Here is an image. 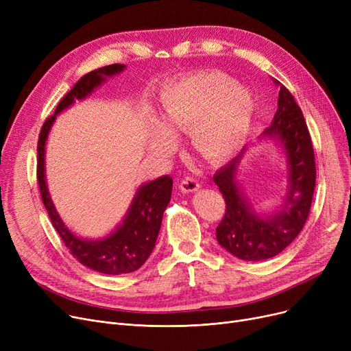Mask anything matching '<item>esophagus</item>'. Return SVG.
<instances>
[{"label": "esophagus", "instance_id": "34e87169", "mask_svg": "<svg viewBox=\"0 0 351 351\" xmlns=\"http://www.w3.org/2000/svg\"><path fill=\"white\" fill-rule=\"evenodd\" d=\"M179 188H180V191H182L183 193H191V192H196V191L200 188V185H199V182H197L196 179H193V178H185V179H183V180L180 182Z\"/></svg>", "mask_w": 351, "mask_h": 351}]
</instances>
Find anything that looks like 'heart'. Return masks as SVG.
<instances>
[{
  "label": "heart",
  "mask_w": 351,
  "mask_h": 351,
  "mask_svg": "<svg viewBox=\"0 0 351 351\" xmlns=\"http://www.w3.org/2000/svg\"><path fill=\"white\" fill-rule=\"evenodd\" d=\"M254 115L250 92L228 73L202 71L165 88L159 97V125H154L149 151L168 156L175 136L189 134L192 149L210 163L230 159L243 145Z\"/></svg>",
  "instance_id": "b5f03b06"
}]
</instances>
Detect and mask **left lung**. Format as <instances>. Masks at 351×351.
<instances>
[{
	"mask_svg": "<svg viewBox=\"0 0 351 351\" xmlns=\"http://www.w3.org/2000/svg\"><path fill=\"white\" fill-rule=\"evenodd\" d=\"M278 110L259 139H271L283 149L286 193L283 204L271 213L257 212L237 179L243 147L233 160L213 175L226 202V212L216 228L219 245L237 259L259 262L285 250L303 229L316 185L315 152L302 109L289 89L278 80Z\"/></svg>",
	"mask_w": 351,
	"mask_h": 351,
	"instance_id": "1",
	"label": "left lung"
}]
</instances>
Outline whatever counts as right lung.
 I'll use <instances>...</instances> for the list:
<instances>
[{"label": "right lung", "mask_w": 351, "mask_h": 351, "mask_svg": "<svg viewBox=\"0 0 351 351\" xmlns=\"http://www.w3.org/2000/svg\"><path fill=\"white\" fill-rule=\"evenodd\" d=\"M125 68L123 64H112L84 75L61 99L55 109V114L45 121L38 141L36 176H38L41 197L51 223L71 254L80 263L104 274L132 273L147 261L156 243L163 212L171 202L173 180L171 176L165 175L141 185L122 222L108 236L102 239L80 237L64 223L48 192L45 178V145L58 114L72 106L75 101L88 98L108 78L121 73Z\"/></svg>", "instance_id": "obj_1"}]
</instances>
